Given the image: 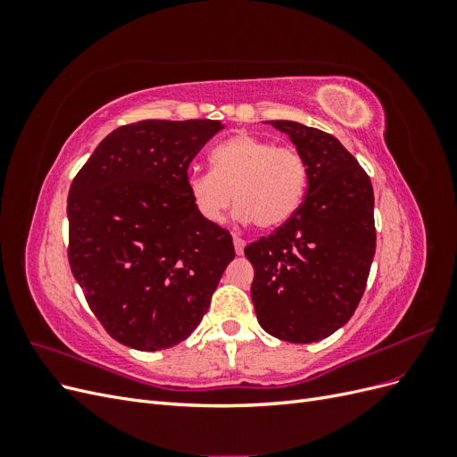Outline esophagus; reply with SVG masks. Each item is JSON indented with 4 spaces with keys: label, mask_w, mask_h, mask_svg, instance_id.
Instances as JSON below:
<instances>
[{
    "label": "esophagus",
    "mask_w": 457,
    "mask_h": 457,
    "mask_svg": "<svg viewBox=\"0 0 457 457\" xmlns=\"http://www.w3.org/2000/svg\"><path fill=\"white\" fill-rule=\"evenodd\" d=\"M232 240H234V250H237L238 255H242L244 253V247H245V242L240 237H237V234H234Z\"/></svg>",
    "instance_id": "1"
}]
</instances>
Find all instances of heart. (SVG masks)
I'll list each match as a JSON object with an SVG mask.
<instances>
[{
  "mask_svg": "<svg viewBox=\"0 0 457 457\" xmlns=\"http://www.w3.org/2000/svg\"><path fill=\"white\" fill-rule=\"evenodd\" d=\"M212 171L188 175V195L198 213L220 223L237 200L238 219L276 228L299 210L307 188L301 152L252 133H238L212 152Z\"/></svg>",
  "mask_w": 457,
  "mask_h": 457,
  "instance_id": "1",
  "label": "heart"
}]
</instances>
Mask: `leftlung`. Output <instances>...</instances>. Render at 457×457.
Instances as JSON below:
<instances>
[{
  "instance_id": "8db88e82",
  "label": "left lung",
  "mask_w": 457,
  "mask_h": 457,
  "mask_svg": "<svg viewBox=\"0 0 457 457\" xmlns=\"http://www.w3.org/2000/svg\"><path fill=\"white\" fill-rule=\"evenodd\" d=\"M272 126L305 158L307 192L292 219L245 245L252 301L267 334L314 343L347 324L364 295L376 255L373 188L334 135L289 120Z\"/></svg>"
}]
</instances>
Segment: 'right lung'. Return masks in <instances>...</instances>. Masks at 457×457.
<instances>
[{
    "label": "right lung",
    "mask_w": 457,
    "mask_h": 457,
    "mask_svg": "<svg viewBox=\"0 0 457 457\" xmlns=\"http://www.w3.org/2000/svg\"><path fill=\"white\" fill-rule=\"evenodd\" d=\"M219 129V120L128 123L71 185L68 262L96 320L131 349L185 341L237 255L188 195V165Z\"/></svg>",
    "instance_id": "1"
}]
</instances>
